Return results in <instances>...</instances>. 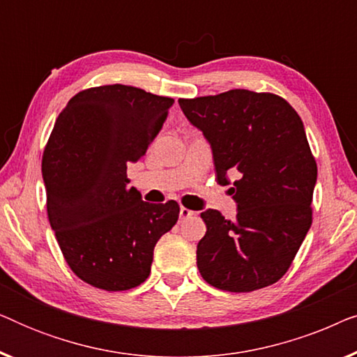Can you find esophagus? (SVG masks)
Returning a JSON list of instances; mask_svg holds the SVG:
<instances>
[{"instance_id": "esophagus-1", "label": "esophagus", "mask_w": 357, "mask_h": 357, "mask_svg": "<svg viewBox=\"0 0 357 357\" xmlns=\"http://www.w3.org/2000/svg\"><path fill=\"white\" fill-rule=\"evenodd\" d=\"M193 211L192 209H188V208H180V219H182V221H185V219H188V218H192L193 216Z\"/></svg>"}]
</instances>
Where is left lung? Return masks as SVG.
I'll use <instances>...</instances> for the list:
<instances>
[{
    "instance_id": "left-lung-1",
    "label": "left lung",
    "mask_w": 357,
    "mask_h": 357,
    "mask_svg": "<svg viewBox=\"0 0 357 357\" xmlns=\"http://www.w3.org/2000/svg\"><path fill=\"white\" fill-rule=\"evenodd\" d=\"M178 104L211 144L218 183L237 177L229 188L236 221L216 209L202 213L206 234L197 265L203 280L229 292L275 284L312 224L317 162L301 116L282 97L247 89Z\"/></svg>"
}]
</instances>
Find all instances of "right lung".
<instances>
[{
	"mask_svg": "<svg viewBox=\"0 0 357 357\" xmlns=\"http://www.w3.org/2000/svg\"><path fill=\"white\" fill-rule=\"evenodd\" d=\"M174 99L133 86L81 91L58 115L42 158L48 221L73 273L104 291L148 280L154 247L180 206L128 188V162L146 154Z\"/></svg>",
	"mask_w": 357,
	"mask_h": 357,
	"instance_id": "right-lung-1",
	"label": "right lung"
}]
</instances>
